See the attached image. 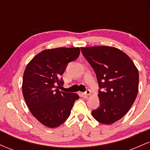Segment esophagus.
Instances as JSON below:
<instances>
[{"instance_id": "obj_1", "label": "esophagus", "mask_w": 150, "mask_h": 150, "mask_svg": "<svg viewBox=\"0 0 150 150\" xmlns=\"http://www.w3.org/2000/svg\"><path fill=\"white\" fill-rule=\"evenodd\" d=\"M84 94V95H90L91 94V90L90 89H87V90H86V92H85L83 93Z\"/></svg>"}]
</instances>
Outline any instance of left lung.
<instances>
[{
  "label": "left lung",
  "instance_id": "8db88e82",
  "mask_svg": "<svg viewBox=\"0 0 150 150\" xmlns=\"http://www.w3.org/2000/svg\"><path fill=\"white\" fill-rule=\"evenodd\" d=\"M97 75L99 106L93 117L102 124H111L126 114L135 101L139 85L138 70L130 57L111 46L80 48Z\"/></svg>",
  "mask_w": 150,
  "mask_h": 150
}]
</instances>
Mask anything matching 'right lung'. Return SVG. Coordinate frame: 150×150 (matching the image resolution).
<instances>
[{
    "label": "right lung",
    "instance_id": "right-lung-1",
    "mask_svg": "<svg viewBox=\"0 0 150 150\" xmlns=\"http://www.w3.org/2000/svg\"><path fill=\"white\" fill-rule=\"evenodd\" d=\"M80 48H57L38 53L26 67L22 94L27 106L37 119L49 128H56L68 119L77 94L61 92V75L68 63L76 60Z\"/></svg>",
    "mask_w": 150,
    "mask_h": 150
}]
</instances>
